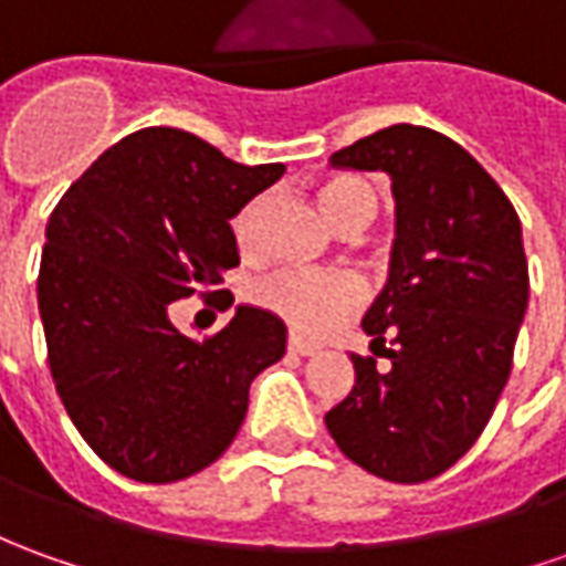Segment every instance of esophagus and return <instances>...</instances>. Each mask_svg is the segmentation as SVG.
Instances as JSON below:
<instances>
[{
	"instance_id": "1",
	"label": "esophagus",
	"mask_w": 566,
	"mask_h": 566,
	"mask_svg": "<svg viewBox=\"0 0 566 566\" xmlns=\"http://www.w3.org/2000/svg\"><path fill=\"white\" fill-rule=\"evenodd\" d=\"M287 349H291V353H297V356H315V353H318L315 344L303 340V337H297V334H291V337H287Z\"/></svg>"
}]
</instances>
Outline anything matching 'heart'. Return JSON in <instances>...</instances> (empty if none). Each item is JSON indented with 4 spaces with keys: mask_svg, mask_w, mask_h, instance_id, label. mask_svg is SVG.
Segmentation results:
<instances>
[{
    "mask_svg": "<svg viewBox=\"0 0 566 566\" xmlns=\"http://www.w3.org/2000/svg\"><path fill=\"white\" fill-rule=\"evenodd\" d=\"M263 198H251L232 219L234 244L241 253L256 251V226L263 213ZM318 203L344 234L368 229L380 213L378 188L356 176H337L318 188ZM251 300L266 313L279 315L294 332L318 334L332 328L349 306L359 300V282L347 272H300L282 269L251 287Z\"/></svg>",
    "mask_w": 566,
    "mask_h": 566,
    "instance_id": "heart-1",
    "label": "heart"
}]
</instances>
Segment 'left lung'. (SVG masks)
Listing matches in <instances>:
<instances>
[{"mask_svg":"<svg viewBox=\"0 0 566 566\" xmlns=\"http://www.w3.org/2000/svg\"><path fill=\"white\" fill-rule=\"evenodd\" d=\"M332 167L390 176L396 238L363 318L390 368L349 356L356 384L325 428L368 474L424 483L476 443L509 384L530 297L521 219L493 176L428 126L378 129Z\"/></svg>","mask_w":566,"mask_h":566,"instance_id":"1","label":"left lung"}]
</instances>
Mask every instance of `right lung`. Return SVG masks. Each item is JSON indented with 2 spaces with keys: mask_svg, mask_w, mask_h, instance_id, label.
Segmentation results:
<instances>
[{
  "mask_svg": "<svg viewBox=\"0 0 566 566\" xmlns=\"http://www.w3.org/2000/svg\"><path fill=\"white\" fill-rule=\"evenodd\" d=\"M282 172L148 126L52 210L36 282L49 368L73 428L117 474L172 483L213 464L248 415L251 380L284 356V322L256 306L203 340L170 322L172 300L210 294L238 266L229 219ZM217 294L229 310L232 294Z\"/></svg>",
  "mask_w": 566,
  "mask_h": 566,
  "instance_id": "right-lung-1",
  "label": "right lung"
}]
</instances>
